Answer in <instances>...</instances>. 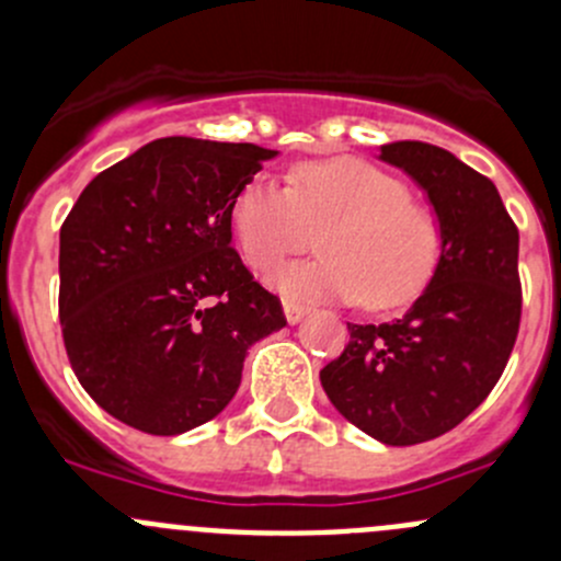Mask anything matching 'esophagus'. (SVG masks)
<instances>
[{
	"instance_id": "1",
	"label": "esophagus",
	"mask_w": 561,
	"mask_h": 561,
	"mask_svg": "<svg viewBox=\"0 0 561 561\" xmlns=\"http://www.w3.org/2000/svg\"><path fill=\"white\" fill-rule=\"evenodd\" d=\"M282 307H285V317H287V322H290V325L301 322L309 312V307H304V304H298V301H282Z\"/></svg>"
}]
</instances>
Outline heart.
<instances>
[{"mask_svg": "<svg viewBox=\"0 0 561 561\" xmlns=\"http://www.w3.org/2000/svg\"><path fill=\"white\" fill-rule=\"evenodd\" d=\"M233 233L254 271H271L320 233L322 257L293 263L271 285L298 301L393 309L432 279L443 252L437 214L401 179L353 157L304 162L290 186L254 175L233 203Z\"/></svg>", "mask_w": 561, "mask_h": 561, "instance_id": "heart-1", "label": "heart"}]
</instances>
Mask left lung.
I'll return each mask as SVG.
<instances>
[{"label": "left lung", "instance_id": "1", "mask_svg": "<svg viewBox=\"0 0 561 561\" xmlns=\"http://www.w3.org/2000/svg\"><path fill=\"white\" fill-rule=\"evenodd\" d=\"M380 160L426 192L443 252L404 317L347 322V347L320 382L353 426L401 448L456 428L505 371L522 322L518 230L494 181L450 151L396 140Z\"/></svg>", "mask_w": 561, "mask_h": 561}]
</instances>
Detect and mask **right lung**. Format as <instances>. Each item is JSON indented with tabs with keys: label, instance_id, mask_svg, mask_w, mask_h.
<instances>
[{
	"label": "right lung",
	"instance_id": "1",
	"mask_svg": "<svg viewBox=\"0 0 561 561\" xmlns=\"http://www.w3.org/2000/svg\"><path fill=\"white\" fill-rule=\"evenodd\" d=\"M254 144L160 138L94 175L59 233V320L83 390L116 421L175 437L217 417L247 350L285 328L233 247Z\"/></svg>",
	"mask_w": 561,
	"mask_h": 561
}]
</instances>
